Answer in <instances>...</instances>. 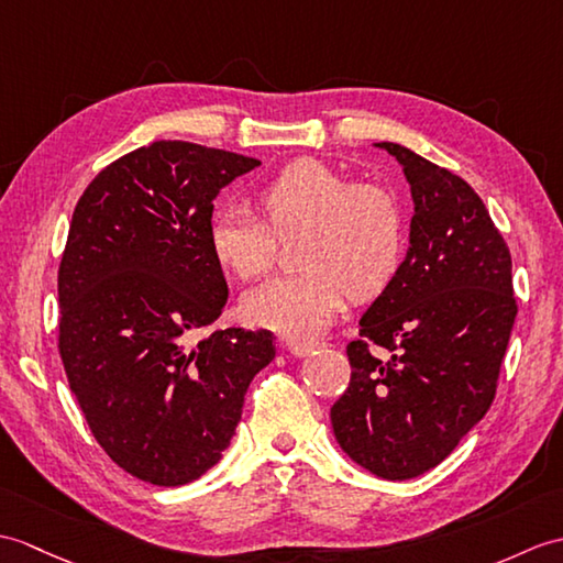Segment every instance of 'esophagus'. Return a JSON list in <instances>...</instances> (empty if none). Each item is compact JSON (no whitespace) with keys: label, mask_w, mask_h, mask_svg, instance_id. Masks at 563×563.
I'll list each match as a JSON object with an SVG mask.
<instances>
[{"label":"esophagus","mask_w":563,"mask_h":563,"mask_svg":"<svg viewBox=\"0 0 563 563\" xmlns=\"http://www.w3.org/2000/svg\"><path fill=\"white\" fill-rule=\"evenodd\" d=\"M317 347H319V341H290L287 343V350H290L295 357H309Z\"/></svg>","instance_id":"esophagus-1"}]
</instances>
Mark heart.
<instances>
[{
    "label": "heart",
    "mask_w": 563,
    "mask_h": 563,
    "mask_svg": "<svg viewBox=\"0 0 563 563\" xmlns=\"http://www.w3.org/2000/svg\"><path fill=\"white\" fill-rule=\"evenodd\" d=\"M266 221L244 206L218 208L208 246L222 268L242 280L264 276L278 240L299 234L292 276L271 278L242 299L244 317L292 338L329 329L347 295L367 302L382 295L405 256V213L388 189L352 185L321 161H295L256 191Z\"/></svg>",
    "instance_id": "heart-1"
}]
</instances>
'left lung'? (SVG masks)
Returning a JSON list of instances; mask_svg holds the SVG:
<instances>
[{
  "label": "left lung",
  "instance_id": "1",
  "mask_svg": "<svg viewBox=\"0 0 563 563\" xmlns=\"http://www.w3.org/2000/svg\"><path fill=\"white\" fill-rule=\"evenodd\" d=\"M415 216L396 278L347 345L350 386L331 424L352 461L384 479L437 467L487 415L518 313L511 252L475 189L398 143ZM384 346L388 358L371 350Z\"/></svg>",
  "mask_w": 563,
  "mask_h": 563
}]
</instances>
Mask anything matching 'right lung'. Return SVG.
<instances>
[{"label": "right lung", "instance_id": "right-lung-1", "mask_svg": "<svg viewBox=\"0 0 563 563\" xmlns=\"http://www.w3.org/2000/svg\"><path fill=\"white\" fill-rule=\"evenodd\" d=\"M256 158L153 141L100 169L59 264V355L96 441L143 482L211 470L242 420L271 331L203 335L228 302L208 246L213 199Z\"/></svg>", "mask_w": 563, "mask_h": 563}]
</instances>
